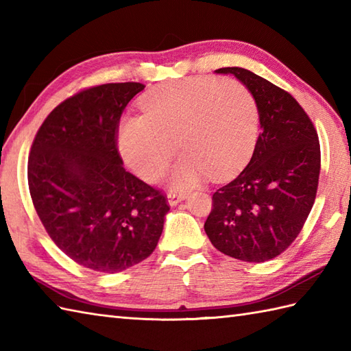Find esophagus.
Instances as JSON below:
<instances>
[{
    "mask_svg": "<svg viewBox=\"0 0 351 351\" xmlns=\"http://www.w3.org/2000/svg\"><path fill=\"white\" fill-rule=\"evenodd\" d=\"M185 197H187V195L185 193H181V191H176V190H170L167 193V202L170 206H175L181 202V200H184Z\"/></svg>",
    "mask_w": 351,
    "mask_h": 351,
    "instance_id": "34e87169",
    "label": "esophagus"
}]
</instances>
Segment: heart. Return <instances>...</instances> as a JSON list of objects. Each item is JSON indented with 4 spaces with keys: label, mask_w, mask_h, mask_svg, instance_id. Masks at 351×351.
<instances>
[{
    "label": "heart",
    "mask_w": 351,
    "mask_h": 351,
    "mask_svg": "<svg viewBox=\"0 0 351 351\" xmlns=\"http://www.w3.org/2000/svg\"><path fill=\"white\" fill-rule=\"evenodd\" d=\"M143 116L125 117L117 143L125 162L146 181H156L176 154L185 155L171 173L181 187L206 171L229 175L247 155L258 132L255 96L240 81L189 78L162 84L140 99Z\"/></svg>",
    "instance_id": "1"
}]
</instances>
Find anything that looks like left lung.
I'll return each instance as SVG.
<instances>
[{
  "label": "left lung",
  "mask_w": 351,
  "mask_h": 351,
  "mask_svg": "<svg viewBox=\"0 0 351 351\" xmlns=\"http://www.w3.org/2000/svg\"><path fill=\"white\" fill-rule=\"evenodd\" d=\"M232 73L255 96L261 132L234 181L213 195L205 232L217 250L264 263L289 247L306 221L318 189V134L300 104L283 88L243 68Z\"/></svg>",
  "instance_id": "1"
}]
</instances>
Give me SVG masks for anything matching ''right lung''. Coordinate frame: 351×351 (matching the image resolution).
<instances>
[{
	"label": "right lung",
	"instance_id": "add662e5",
	"mask_svg": "<svg viewBox=\"0 0 351 351\" xmlns=\"http://www.w3.org/2000/svg\"><path fill=\"white\" fill-rule=\"evenodd\" d=\"M145 88H86L51 111L28 156V189L51 240L77 264L119 273L155 250L170 210L160 190L123 169L117 128Z\"/></svg>",
	"mask_w": 351,
	"mask_h": 351
}]
</instances>
